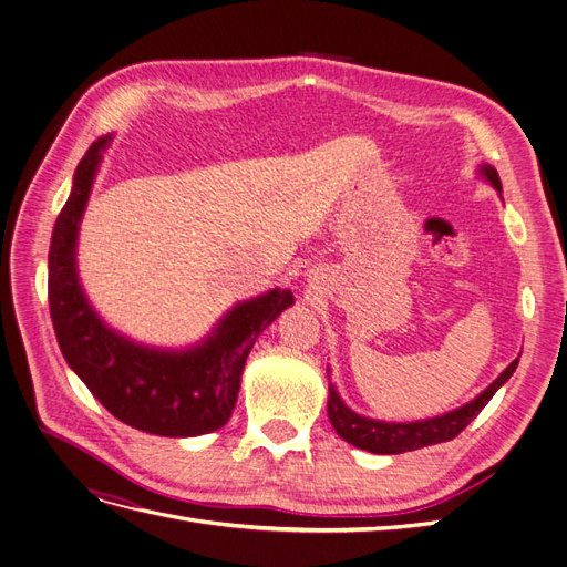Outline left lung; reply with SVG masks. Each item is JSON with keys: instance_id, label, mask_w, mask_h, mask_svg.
<instances>
[{"instance_id": "8db88e82", "label": "left lung", "mask_w": 567, "mask_h": 567, "mask_svg": "<svg viewBox=\"0 0 567 567\" xmlns=\"http://www.w3.org/2000/svg\"><path fill=\"white\" fill-rule=\"evenodd\" d=\"M480 174L494 185L498 192H503L498 171L488 164H482ZM519 365V359H514L505 371L496 378L494 384H488L475 401L467 405L452 410L447 414L433 416V420L424 422H410V424H393V422H378V420H368V416H361L352 412L348 405H344L338 396L336 386L329 382V420L336 433L350 442V445L373 452V454H403L412 450H422L429 445H437V442H447L454 440L467 424H471L475 416L484 410V405L494 399V393L512 378V373ZM329 373V371H327ZM331 380V378H329Z\"/></svg>"}]
</instances>
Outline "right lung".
<instances>
[{
	"mask_svg": "<svg viewBox=\"0 0 567 567\" xmlns=\"http://www.w3.org/2000/svg\"><path fill=\"white\" fill-rule=\"evenodd\" d=\"M109 143L111 136H102L87 147L51 238L48 303L60 350L92 396L127 426L166 437L217 431L229 422L257 336L293 303V293L270 289L238 303L202 344L185 352L143 348L111 331L76 276L79 225Z\"/></svg>",
	"mask_w": 567,
	"mask_h": 567,
	"instance_id": "right-lung-1",
	"label": "right lung"
}]
</instances>
